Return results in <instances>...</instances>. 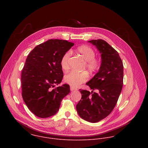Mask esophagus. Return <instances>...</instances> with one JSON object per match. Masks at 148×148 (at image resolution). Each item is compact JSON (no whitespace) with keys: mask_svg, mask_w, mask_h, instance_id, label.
I'll use <instances>...</instances> for the list:
<instances>
[{"mask_svg":"<svg viewBox=\"0 0 148 148\" xmlns=\"http://www.w3.org/2000/svg\"><path fill=\"white\" fill-rule=\"evenodd\" d=\"M70 89H71V91H73V90H76L77 89H76V88H74V87H73V86H71L70 87Z\"/></svg>","mask_w":148,"mask_h":148,"instance_id":"1","label":"esophagus"}]
</instances>
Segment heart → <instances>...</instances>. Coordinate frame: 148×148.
Masks as SVG:
<instances>
[{
  "mask_svg": "<svg viewBox=\"0 0 148 148\" xmlns=\"http://www.w3.org/2000/svg\"><path fill=\"white\" fill-rule=\"evenodd\" d=\"M76 53L85 62V68L90 73L96 72L101 65L100 61L95 58V50L90 47L86 45L79 46L76 49ZM71 56V52L68 51L64 53L62 58L60 64L62 68L66 71L69 68V60ZM88 78V74L85 72H77L72 71L66 74L64 77L65 82L73 87H77L85 83Z\"/></svg>",
  "mask_w": 148,
  "mask_h": 148,
  "instance_id": "b5f03b06",
  "label": "heart"
}]
</instances>
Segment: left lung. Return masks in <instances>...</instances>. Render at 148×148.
I'll return each instance as SVG.
<instances>
[{"mask_svg": "<svg viewBox=\"0 0 148 148\" xmlns=\"http://www.w3.org/2000/svg\"><path fill=\"white\" fill-rule=\"evenodd\" d=\"M88 42L99 51L101 62L98 72L86 83L91 92L79 89L82 96L76 110L82 119L95 123L106 117L116 105L123 88L124 66L119 53L106 41ZM95 90L97 92H93Z\"/></svg>", "mask_w": 148, "mask_h": 148, "instance_id": "left-lung-1", "label": "left lung"}]
</instances>
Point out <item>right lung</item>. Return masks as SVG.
Returning <instances> with one entry per match:
<instances>
[{"mask_svg":"<svg viewBox=\"0 0 148 148\" xmlns=\"http://www.w3.org/2000/svg\"><path fill=\"white\" fill-rule=\"evenodd\" d=\"M74 43L50 39L29 53L21 72L22 97L30 111L40 118L55 115L62 99L70 92L69 85L59 84L63 77L60 62Z\"/></svg>","mask_w":148,"mask_h":148,"instance_id":"obj_1","label":"right lung"}]
</instances>
